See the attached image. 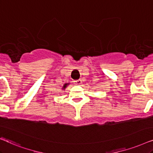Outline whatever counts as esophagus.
<instances>
[{"mask_svg":"<svg viewBox=\"0 0 153 153\" xmlns=\"http://www.w3.org/2000/svg\"><path fill=\"white\" fill-rule=\"evenodd\" d=\"M74 82L75 84L80 85V84H81V83H82V81H81V79H78V80H75Z\"/></svg>","mask_w":153,"mask_h":153,"instance_id":"34e87169","label":"esophagus"}]
</instances>
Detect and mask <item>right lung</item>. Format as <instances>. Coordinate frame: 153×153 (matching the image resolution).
<instances>
[{
    "instance_id": "1",
    "label": "right lung",
    "mask_w": 153,
    "mask_h": 153,
    "mask_svg": "<svg viewBox=\"0 0 153 153\" xmlns=\"http://www.w3.org/2000/svg\"><path fill=\"white\" fill-rule=\"evenodd\" d=\"M66 85H67V84H65V85H64V86H63V89H65V88Z\"/></svg>"
}]
</instances>
